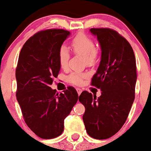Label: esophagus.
I'll list each match as a JSON object with an SVG mask.
<instances>
[{"label": "esophagus", "instance_id": "34e87169", "mask_svg": "<svg viewBox=\"0 0 151 151\" xmlns=\"http://www.w3.org/2000/svg\"><path fill=\"white\" fill-rule=\"evenodd\" d=\"M76 90H77V92H78V95H80L82 92V89H80V88H77V89H76Z\"/></svg>", "mask_w": 151, "mask_h": 151}]
</instances>
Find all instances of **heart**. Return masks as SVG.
I'll use <instances>...</instances> for the list:
<instances>
[{"mask_svg":"<svg viewBox=\"0 0 151 151\" xmlns=\"http://www.w3.org/2000/svg\"><path fill=\"white\" fill-rule=\"evenodd\" d=\"M71 46L73 52L84 58L87 64H94L98 59V50L95 47L93 40L89 36L83 33L77 34L71 42ZM70 59V52L65 46H62L58 52V60L62 69H67ZM86 74L74 72L68 77V82L75 85H81Z\"/></svg>","mask_w":151,"mask_h":151,"instance_id":"b5f03b06","label":"heart"}]
</instances>
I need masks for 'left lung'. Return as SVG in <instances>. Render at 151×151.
Instances as JSON below:
<instances>
[{
    "label": "left lung",
    "instance_id": "left-lung-1",
    "mask_svg": "<svg viewBox=\"0 0 151 151\" xmlns=\"http://www.w3.org/2000/svg\"><path fill=\"white\" fill-rule=\"evenodd\" d=\"M101 49V59L91 85L101 90L97 98L87 91L79 96L84 106L86 132L96 139H105L120 131L126 123L135 98L137 66L134 50L119 33L106 28H91Z\"/></svg>",
    "mask_w": 151,
    "mask_h": 151
}]
</instances>
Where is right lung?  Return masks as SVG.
Wrapping results in <instances>:
<instances>
[{
    "label": "right lung",
    "mask_w": 151,
    "mask_h": 151,
    "mask_svg": "<svg viewBox=\"0 0 151 151\" xmlns=\"http://www.w3.org/2000/svg\"><path fill=\"white\" fill-rule=\"evenodd\" d=\"M70 34L64 29L39 31L25 42L19 55L16 97L25 123L42 139L62 134L64 120L78 99L72 86L62 93L50 87L60 70L58 52Z\"/></svg>",
    "instance_id": "right-lung-1"
}]
</instances>
